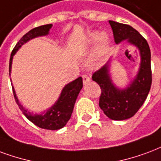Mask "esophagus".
I'll list each match as a JSON object with an SVG mask.
<instances>
[{"mask_svg":"<svg viewBox=\"0 0 161 161\" xmlns=\"http://www.w3.org/2000/svg\"><path fill=\"white\" fill-rule=\"evenodd\" d=\"M83 82H84V84H88L90 82V77L88 75H84L83 76Z\"/></svg>","mask_w":161,"mask_h":161,"instance_id":"1","label":"esophagus"}]
</instances>
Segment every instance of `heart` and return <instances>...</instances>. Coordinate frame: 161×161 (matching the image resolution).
Returning a JSON list of instances; mask_svg holds the SVG:
<instances>
[{
	"label": "heart",
	"instance_id": "b5f03b06",
	"mask_svg": "<svg viewBox=\"0 0 161 161\" xmlns=\"http://www.w3.org/2000/svg\"><path fill=\"white\" fill-rule=\"evenodd\" d=\"M86 43L90 46L96 45V51L90 60V65H96L107 55L109 47V36L107 32L94 31L87 36Z\"/></svg>",
	"mask_w": 161,
	"mask_h": 161
}]
</instances>
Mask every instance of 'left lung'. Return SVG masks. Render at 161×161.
<instances>
[{"label":"left lung","instance_id":"1","mask_svg":"<svg viewBox=\"0 0 161 161\" xmlns=\"http://www.w3.org/2000/svg\"><path fill=\"white\" fill-rule=\"evenodd\" d=\"M109 24L116 44L126 41L137 47L140 54L137 74L125 88L118 87L112 79L110 71L112 57L92 76L93 81L96 82L102 90L99 106L103 113L111 119L125 120L136 114L150 90L152 84L150 48L145 38L131 26L112 20H109Z\"/></svg>","mask_w":161,"mask_h":161}]
</instances>
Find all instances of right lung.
I'll return each mask as SVG.
<instances>
[{"instance_id":"1","label":"right lung","mask_w":161,"mask_h":161,"mask_svg":"<svg viewBox=\"0 0 161 161\" xmlns=\"http://www.w3.org/2000/svg\"><path fill=\"white\" fill-rule=\"evenodd\" d=\"M52 26L53 25L49 24V25H44L39 27H36L27 32L25 35L23 36V37L18 42V43L16 44V46L14 47V50L11 53L10 60H9V75H11L14 55L17 53V51L30 40L36 37H39V36H45L48 35ZM12 88H13V92H14L16 103L19 106L20 110L22 111L24 115L31 122L42 129L59 130L63 128L71 119L77 96L83 88V78L81 77H78L74 81L65 85L55 103L52 107L47 108V110L42 112V114H33L24 108L23 105L20 104L13 85H12Z\"/></svg>"}]
</instances>
